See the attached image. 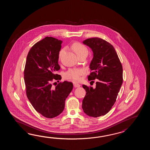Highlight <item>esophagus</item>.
<instances>
[{
	"instance_id": "1",
	"label": "esophagus",
	"mask_w": 150,
	"mask_h": 150,
	"mask_svg": "<svg viewBox=\"0 0 150 150\" xmlns=\"http://www.w3.org/2000/svg\"><path fill=\"white\" fill-rule=\"evenodd\" d=\"M73 84H74V87H79L80 86V84L78 83H75V82H74Z\"/></svg>"
}]
</instances>
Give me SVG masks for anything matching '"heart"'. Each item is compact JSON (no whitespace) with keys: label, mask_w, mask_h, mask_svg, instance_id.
<instances>
[{"label":"heart","mask_w":150,"mask_h":150,"mask_svg":"<svg viewBox=\"0 0 150 150\" xmlns=\"http://www.w3.org/2000/svg\"><path fill=\"white\" fill-rule=\"evenodd\" d=\"M72 49H73V50L75 52V53L77 54L78 57H80V56L83 54H88V49L86 46L78 42L74 43V44L72 45ZM65 51V48L61 49V51H59V58L62 57V56L63 54ZM83 73H84V70L83 69L71 68L69 69L68 71L65 73L64 76L67 79L78 81L80 79V77L83 75Z\"/></svg>","instance_id":"1"}]
</instances>
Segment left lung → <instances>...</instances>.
I'll return each mask as SVG.
<instances>
[{"label":"left lung","mask_w":150,"mask_h":150,"mask_svg":"<svg viewBox=\"0 0 150 150\" xmlns=\"http://www.w3.org/2000/svg\"><path fill=\"white\" fill-rule=\"evenodd\" d=\"M83 43L93 52L88 79L97 81L95 88L83 85L86 93L82 108L86 115L97 117L105 115L114 105L123 83V69L115 49L108 42L94 38Z\"/></svg>","instance_id":"obj_1"}]
</instances>
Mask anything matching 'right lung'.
I'll return each instance as SVG.
<instances>
[{
  "label": "right lung",
  "mask_w": 150,
  "mask_h": 150,
  "mask_svg": "<svg viewBox=\"0 0 150 150\" xmlns=\"http://www.w3.org/2000/svg\"><path fill=\"white\" fill-rule=\"evenodd\" d=\"M62 41L46 37L32 47L27 57L24 70L26 94L34 108L47 118L61 114L65 101L73 89V83L65 81L52 86L53 80H61L54 74L60 70L59 53Z\"/></svg>",
  "instance_id": "right-lung-1"
}]
</instances>
